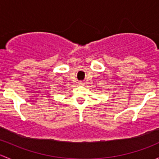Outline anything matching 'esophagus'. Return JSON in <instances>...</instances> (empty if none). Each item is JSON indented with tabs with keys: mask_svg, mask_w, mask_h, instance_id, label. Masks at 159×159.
Wrapping results in <instances>:
<instances>
[{
	"mask_svg": "<svg viewBox=\"0 0 159 159\" xmlns=\"http://www.w3.org/2000/svg\"><path fill=\"white\" fill-rule=\"evenodd\" d=\"M79 84H81H81H83V82H81V81H80Z\"/></svg>",
	"mask_w": 159,
	"mask_h": 159,
	"instance_id": "esophagus-1",
	"label": "esophagus"
}]
</instances>
